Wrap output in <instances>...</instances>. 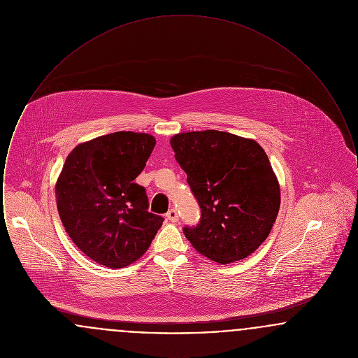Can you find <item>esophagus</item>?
I'll use <instances>...</instances> for the list:
<instances>
[{"instance_id": "1", "label": "esophagus", "mask_w": 358, "mask_h": 358, "mask_svg": "<svg viewBox=\"0 0 358 358\" xmlns=\"http://www.w3.org/2000/svg\"><path fill=\"white\" fill-rule=\"evenodd\" d=\"M166 217H168V220H171V222H178V213H177L176 209H171V210L166 213Z\"/></svg>"}]
</instances>
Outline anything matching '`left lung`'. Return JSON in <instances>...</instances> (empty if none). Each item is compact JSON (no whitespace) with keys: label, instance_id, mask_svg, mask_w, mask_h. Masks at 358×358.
Wrapping results in <instances>:
<instances>
[{"label":"left lung","instance_id":"8db88e82","mask_svg":"<svg viewBox=\"0 0 358 358\" xmlns=\"http://www.w3.org/2000/svg\"><path fill=\"white\" fill-rule=\"evenodd\" d=\"M171 145L201 209L199 224L184 227L185 238L220 264L251 255L270 235L280 205L279 184L262 146L217 130L181 133Z\"/></svg>","mask_w":358,"mask_h":358}]
</instances>
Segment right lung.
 Masks as SVG:
<instances>
[{
  "mask_svg": "<svg viewBox=\"0 0 358 358\" xmlns=\"http://www.w3.org/2000/svg\"><path fill=\"white\" fill-rule=\"evenodd\" d=\"M154 146L149 134L118 131L76 146L66 159L56 184L60 219L76 247L102 266L136 262L164 222L134 182Z\"/></svg>",
  "mask_w": 358,
  "mask_h": 358,
  "instance_id": "obj_1",
  "label": "right lung"
}]
</instances>
